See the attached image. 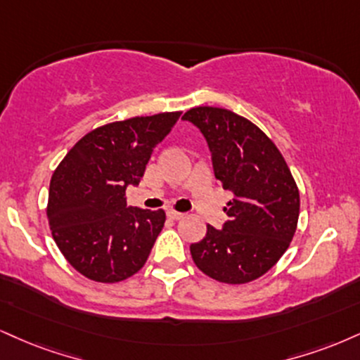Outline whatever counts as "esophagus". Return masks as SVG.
Returning a JSON list of instances; mask_svg holds the SVG:
<instances>
[{
	"instance_id": "obj_1",
	"label": "esophagus",
	"mask_w": 360,
	"mask_h": 360,
	"mask_svg": "<svg viewBox=\"0 0 360 360\" xmlns=\"http://www.w3.org/2000/svg\"><path fill=\"white\" fill-rule=\"evenodd\" d=\"M167 216L171 219H174V221H177V219H183L184 218V213H177V211H167Z\"/></svg>"
}]
</instances>
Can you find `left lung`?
Instances as JSON below:
<instances>
[{"label":"left lung","mask_w":360,"mask_h":360,"mask_svg":"<svg viewBox=\"0 0 360 360\" xmlns=\"http://www.w3.org/2000/svg\"><path fill=\"white\" fill-rule=\"evenodd\" d=\"M207 142L216 179L233 193L221 229L207 226L191 245L202 274L223 283H248L266 274L295 235L300 196L283 155L255 124L219 107L183 115Z\"/></svg>","instance_id":"obj_1"}]
</instances>
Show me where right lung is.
<instances>
[{"mask_svg":"<svg viewBox=\"0 0 360 360\" xmlns=\"http://www.w3.org/2000/svg\"><path fill=\"white\" fill-rule=\"evenodd\" d=\"M179 115L164 112L102 125L82 137L55 169L46 207L51 235L86 278L115 283L147 262L166 213L127 207L125 189L141 183L154 147Z\"/></svg>","mask_w":360,"mask_h":360,"instance_id":"obj_1","label":"right lung"}]
</instances>
